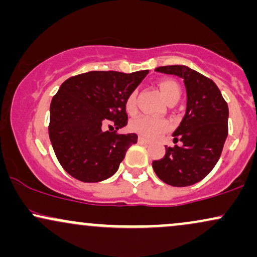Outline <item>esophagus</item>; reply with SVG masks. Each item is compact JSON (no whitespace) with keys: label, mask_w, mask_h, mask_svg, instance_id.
Wrapping results in <instances>:
<instances>
[{"label":"esophagus","mask_w":257,"mask_h":257,"mask_svg":"<svg viewBox=\"0 0 257 257\" xmlns=\"http://www.w3.org/2000/svg\"><path fill=\"white\" fill-rule=\"evenodd\" d=\"M139 144H144V145H147V144H150V140H147V139L143 138V137H139Z\"/></svg>","instance_id":"esophagus-1"}]
</instances>
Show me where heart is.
Instances as JSON below:
<instances>
[{
	"mask_svg": "<svg viewBox=\"0 0 257 257\" xmlns=\"http://www.w3.org/2000/svg\"><path fill=\"white\" fill-rule=\"evenodd\" d=\"M159 89L163 94L167 102L172 100L180 99L181 96V88L173 79H163L159 83ZM125 110L128 113H134L137 111V93L133 91L125 100ZM170 124L166 119L155 118L151 116H139L131 122V129L141 137L155 139L161 137L162 134L169 131Z\"/></svg>",
	"mask_w": 257,
	"mask_h": 257,
	"instance_id": "1",
	"label": "heart"
}]
</instances>
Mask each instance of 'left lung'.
I'll return each mask as SVG.
<instances>
[{
  "instance_id": "1",
  "label": "left lung",
  "mask_w": 257,
  "mask_h": 257,
  "mask_svg": "<svg viewBox=\"0 0 257 257\" xmlns=\"http://www.w3.org/2000/svg\"><path fill=\"white\" fill-rule=\"evenodd\" d=\"M156 71L184 78L187 91L186 113L173 133L174 143L166 155L152 162L157 176L166 184L185 187L199 182L219 161L228 135V106L210 78L185 65L161 66Z\"/></svg>"
}]
</instances>
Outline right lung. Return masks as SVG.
<instances>
[{"label":"right lung","mask_w":257,"mask_h":257,"mask_svg":"<svg viewBox=\"0 0 257 257\" xmlns=\"http://www.w3.org/2000/svg\"><path fill=\"white\" fill-rule=\"evenodd\" d=\"M147 73L90 71L60 85L51 102L48 132L59 163L70 175L83 182H99L118 170L138 135L116 132L128 122L126 98ZM108 121L116 131H103Z\"/></svg>","instance_id":"right-lung-1"}]
</instances>
